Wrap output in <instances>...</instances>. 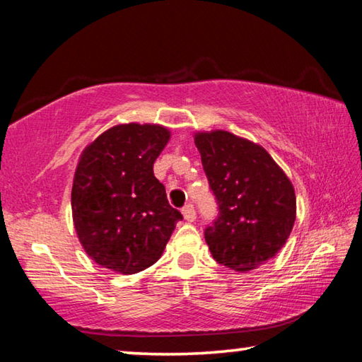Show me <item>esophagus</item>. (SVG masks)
Instances as JSON below:
<instances>
[{
	"instance_id": "obj_1",
	"label": "esophagus",
	"mask_w": 362,
	"mask_h": 362,
	"mask_svg": "<svg viewBox=\"0 0 362 362\" xmlns=\"http://www.w3.org/2000/svg\"><path fill=\"white\" fill-rule=\"evenodd\" d=\"M182 214L183 217H185V220H188V222H193V220L196 218V211H194V206L193 204H185L182 207Z\"/></svg>"
}]
</instances>
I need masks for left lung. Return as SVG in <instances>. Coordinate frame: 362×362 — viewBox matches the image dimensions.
<instances>
[{
    "mask_svg": "<svg viewBox=\"0 0 362 362\" xmlns=\"http://www.w3.org/2000/svg\"><path fill=\"white\" fill-rule=\"evenodd\" d=\"M204 174L217 216L204 238L217 263L249 272L273 259L296 222V193L273 158L226 131L198 134Z\"/></svg>",
    "mask_w": 362,
    "mask_h": 362,
    "instance_id": "1",
    "label": "left lung"
}]
</instances>
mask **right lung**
<instances>
[{"label":"right lung","mask_w":362,"mask_h":362,"mask_svg":"<svg viewBox=\"0 0 362 362\" xmlns=\"http://www.w3.org/2000/svg\"><path fill=\"white\" fill-rule=\"evenodd\" d=\"M169 132L121 124L83 151L71 188L73 222L88 255L122 274L151 267L183 218L153 174Z\"/></svg>","instance_id":"1"}]
</instances>
